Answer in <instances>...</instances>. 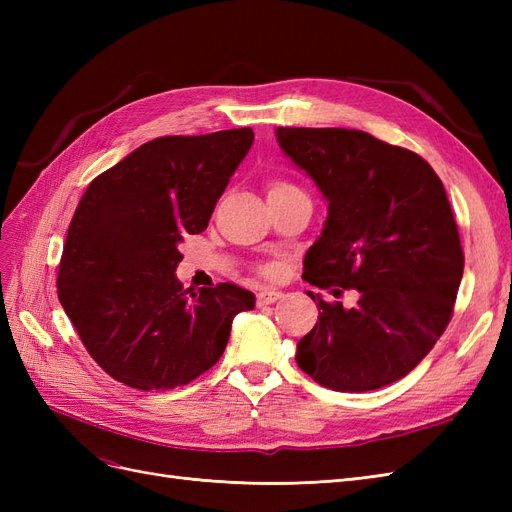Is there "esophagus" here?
<instances>
[{
  "label": "esophagus",
  "mask_w": 512,
  "mask_h": 512,
  "mask_svg": "<svg viewBox=\"0 0 512 512\" xmlns=\"http://www.w3.org/2000/svg\"><path fill=\"white\" fill-rule=\"evenodd\" d=\"M280 299H284V292H280V290H260L256 297L258 305H271Z\"/></svg>",
  "instance_id": "34e87169"
}]
</instances>
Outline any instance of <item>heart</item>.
I'll use <instances>...</instances> for the list:
<instances>
[{
	"mask_svg": "<svg viewBox=\"0 0 512 512\" xmlns=\"http://www.w3.org/2000/svg\"><path fill=\"white\" fill-rule=\"evenodd\" d=\"M299 188L297 185H292L290 181H284V179H273L269 183V196L271 194H284V192H297Z\"/></svg>",
	"mask_w": 512,
	"mask_h": 512,
	"instance_id": "b5f03b06",
	"label": "heart"
}]
</instances>
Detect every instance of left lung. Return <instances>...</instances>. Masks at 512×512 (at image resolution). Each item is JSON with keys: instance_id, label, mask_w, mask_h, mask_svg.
<instances>
[{"instance_id": "left-lung-1", "label": "left lung", "mask_w": 512, "mask_h": 512, "mask_svg": "<svg viewBox=\"0 0 512 512\" xmlns=\"http://www.w3.org/2000/svg\"><path fill=\"white\" fill-rule=\"evenodd\" d=\"M284 156L329 203L303 280L354 307L318 305L297 363L342 393L374 391L421 363L444 333L463 275L459 230L440 177L414 151L346 128H277Z\"/></svg>"}]
</instances>
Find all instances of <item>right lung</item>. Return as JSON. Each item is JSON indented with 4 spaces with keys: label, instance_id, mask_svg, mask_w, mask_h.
<instances>
[{
    "label": "right lung",
    "instance_id": "add662e5",
    "mask_svg": "<svg viewBox=\"0 0 512 512\" xmlns=\"http://www.w3.org/2000/svg\"><path fill=\"white\" fill-rule=\"evenodd\" d=\"M254 143L250 128L162 136L89 183L59 262V301L108 376L141 391L183 386L220 361L232 318L256 297L188 288L179 245L209 224Z\"/></svg>",
    "mask_w": 512,
    "mask_h": 512
}]
</instances>
